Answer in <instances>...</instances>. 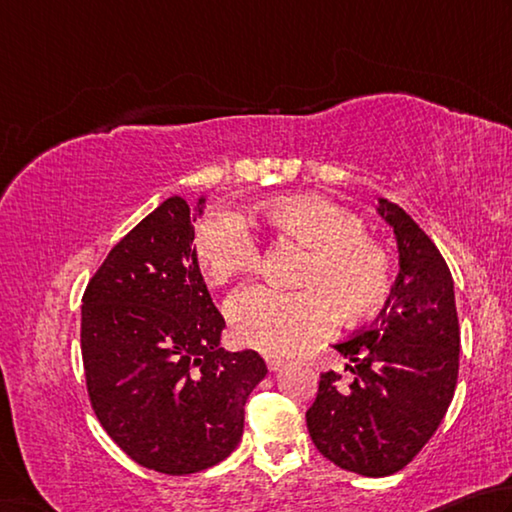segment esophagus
<instances>
[{"instance_id":"34e87169","label":"esophagus","mask_w":512,"mask_h":512,"mask_svg":"<svg viewBox=\"0 0 512 512\" xmlns=\"http://www.w3.org/2000/svg\"><path fill=\"white\" fill-rule=\"evenodd\" d=\"M265 362H267V369H270V371H279L281 366L285 364V360H283V357H279V355H267Z\"/></svg>"}]
</instances>
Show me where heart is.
<instances>
[{
  "label": "heart",
  "instance_id": "heart-1",
  "mask_svg": "<svg viewBox=\"0 0 512 512\" xmlns=\"http://www.w3.org/2000/svg\"><path fill=\"white\" fill-rule=\"evenodd\" d=\"M256 218L306 245L310 258L299 276L303 288L249 285L229 301V324L242 344L270 355L290 353L328 333L337 308L344 319L360 321L384 306L391 261L355 213L324 197L292 195L265 202ZM258 256V240L238 213L215 211L197 227L195 261L209 285L254 270Z\"/></svg>",
  "mask_w": 512,
  "mask_h": 512
}]
</instances>
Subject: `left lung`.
Listing matches in <instances>:
<instances>
[{"mask_svg":"<svg viewBox=\"0 0 512 512\" xmlns=\"http://www.w3.org/2000/svg\"><path fill=\"white\" fill-rule=\"evenodd\" d=\"M400 272L380 317L335 344L355 380L321 373L306 423L317 450L342 470L389 477L423 450L441 425L459 378L461 333L454 281L441 251L398 204L380 197Z\"/></svg>","mask_w":512,"mask_h":512,"instance_id":"obj_1","label":"left lung"}]
</instances>
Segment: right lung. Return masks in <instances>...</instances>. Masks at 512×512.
<instances>
[{"label": "right lung", "instance_id": "obj_1", "mask_svg": "<svg viewBox=\"0 0 512 512\" xmlns=\"http://www.w3.org/2000/svg\"><path fill=\"white\" fill-rule=\"evenodd\" d=\"M195 211L173 195L146 215L89 281L80 348L96 418L132 461L193 474L236 450L245 402L265 378L256 351L220 346L224 319L195 261Z\"/></svg>", "mask_w": 512, "mask_h": 512}]
</instances>
